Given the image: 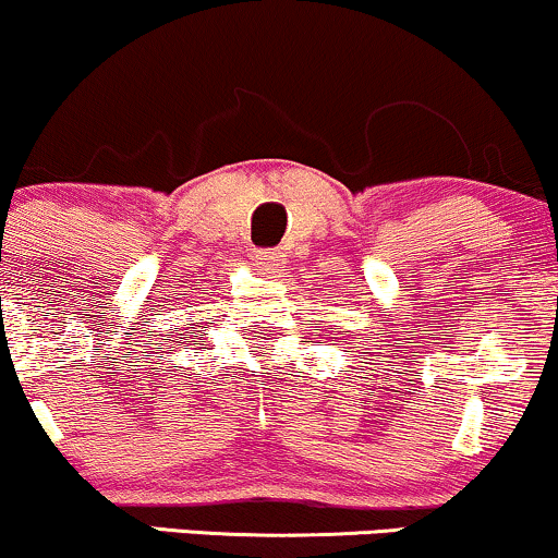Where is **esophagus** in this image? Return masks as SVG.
I'll use <instances>...</instances> for the list:
<instances>
[{"label":"esophagus","mask_w":558,"mask_h":558,"mask_svg":"<svg viewBox=\"0 0 558 558\" xmlns=\"http://www.w3.org/2000/svg\"><path fill=\"white\" fill-rule=\"evenodd\" d=\"M278 262H280L278 252H272V248H265V252L254 254V265H257L259 270H265V272L275 270V267H278Z\"/></svg>","instance_id":"obj_1"}]
</instances>
